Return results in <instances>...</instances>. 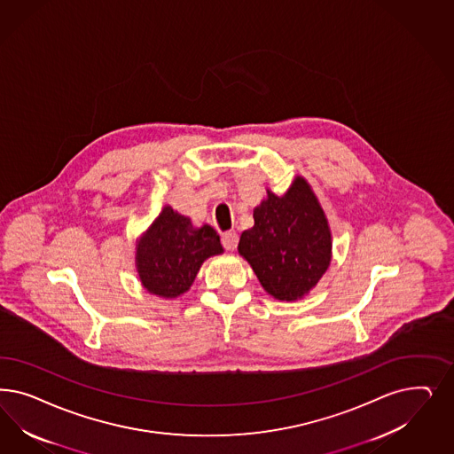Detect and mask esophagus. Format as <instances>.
<instances>
[{"instance_id":"esophagus-1","label":"esophagus","mask_w":454,"mask_h":454,"mask_svg":"<svg viewBox=\"0 0 454 454\" xmlns=\"http://www.w3.org/2000/svg\"><path fill=\"white\" fill-rule=\"evenodd\" d=\"M237 244H239V235L234 231L222 235V246L225 247V250H234Z\"/></svg>"}]
</instances>
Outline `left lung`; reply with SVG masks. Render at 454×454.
<instances>
[{"label":"left lung","instance_id":"8db88e82","mask_svg":"<svg viewBox=\"0 0 454 454\" xmlns=\"http://www.w3.org/2000/svg\"><path fill=\"white\" fill-rule=\"evenodd\" d=\"M239 254L250 263L263 291L278 301L304 299L333 261V234L317 195L302 176L282 195L267 189L244 231Z\"/></svg>","mask_w":454,"mask_h":454}]
</instances>
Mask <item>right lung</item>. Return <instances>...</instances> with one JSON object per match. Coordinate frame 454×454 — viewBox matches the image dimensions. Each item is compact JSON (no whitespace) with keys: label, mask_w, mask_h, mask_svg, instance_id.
I'll list each match as a JSON object with an SVG mask.
<instances>
[{"label":"right lung","mask_w":454,"mask_h":454,"mask_svg":"<svg viewBox=\"0 0 454 454\" xmlns=\"http://www.w3.org/2000/svg\"><path fill=\"white\" fill-rule=\"evenodd\" d=\"M220 254L219 234L208 223L193 227L191 217L165 205L137 239L135 267L146 293L176 299L191 289L202 263Z\"/></svg>","instance_id":"right-lung-1"}]
</instances>
